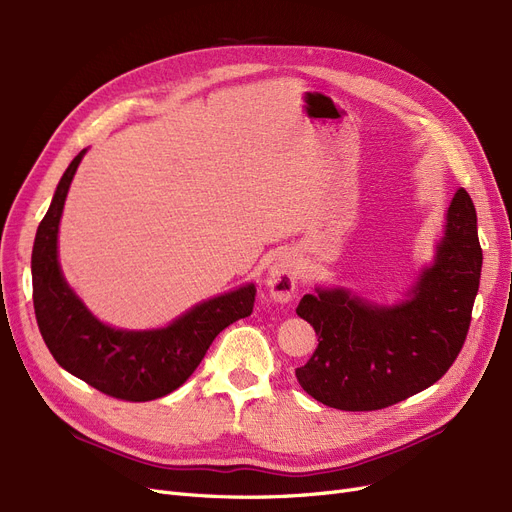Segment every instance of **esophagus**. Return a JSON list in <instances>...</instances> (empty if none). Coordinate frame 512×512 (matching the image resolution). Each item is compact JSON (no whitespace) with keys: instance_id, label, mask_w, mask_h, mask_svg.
<instances>
[{"instance_id":"34e87169","label":"esophagus","mask_w":512,"mask_h":512,"mask_svg":"<svg viewBox=\"0 0 512 512\" xmlns=\"http://www.w3.org/2000/svg\"><path fill=\"white\" fill-rule=\"evenodd\" d=\"M297 280H299V265L293 253H280L268 270V288L270 295L274 301L278 303H286L295 297L297 291Z\"/></svg>"}]
</instances>
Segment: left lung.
I'll return each instance as SVG.
<instances>
[{
  "label": "left lung",
  "mask_w": 512,
  "mask_h": 512,
  "mask_svg": "<svg viewBox=\"0 0 512 512\" xmlns=\"http://www.w3.org/2000/svg\"><path fill=\"white\" fill-rule=\"evenodd\" d=\"M446 236L406 301L372 305L345 288H316L297 316L316 330L318 347L297 381L324 406L368 412L404 402L450 370L471 326L483 253L469 192L456 190Z\"/></svg>",
  "instance_id": "obj_1"
}]
</instances>
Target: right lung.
<instances>
[{
    "instance_id": "obj_1",
    "label": "right lung",
    "mask_w": 512,
    "mask_h": 512,
    "mask_svg": "<svg viewBox=\"0 0 512 512\" xmlns=\"http://www.w3.org/2000/svg\"><path fill=\"white\" fill-rule=\"evenodd\" d=\"M83 154L85 150L60 177L52 205L37 228L31 257L37 326L66 372L110 397L150 402L182 387L219 332L251 316L255 284L198 303L159 330H119L102 324L71 291L58 263L60 217Z\"/></svg>"
}]
</instances>
